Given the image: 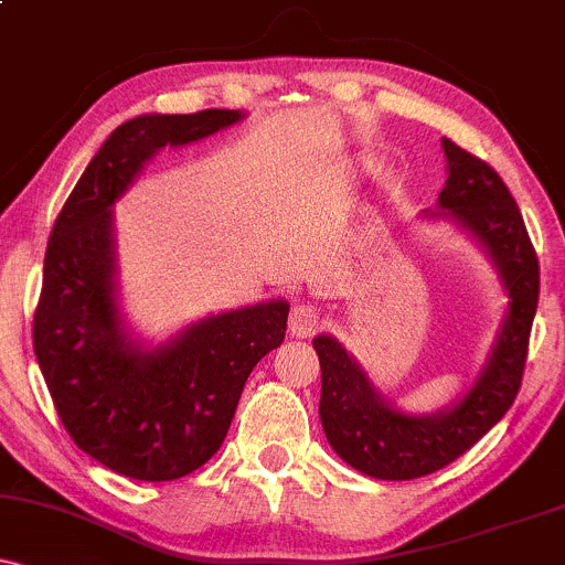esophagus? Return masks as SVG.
Here are the masks:
<instances>
[{
  "label": "esophagus",
  "instance_id": "34e87169",
  "mask_svg": "<svg viewBox=\"0 0 565 565\" xmlns=\"http://www.w3.org/2000/svg\"><path fill=\"white\" fill-rule=\"evenodd\" d=\"M321 327V316L313 305L308 302H297L289 313V334L297 337V340H308L319 332Z\"/></svg>",
  "mask_w": 565,
  "mask_h": 565
}]
</instances>
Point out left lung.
Masks as SVG:
<instances>
[{"label":"left lung","instance_id":"left-lung-1","mask_svg":"<svg viewBox=\"0 0 565 565\" xmlns=\"http://www.w3.org/2000/svg\"><path fill=\"white\" fill-rule=\"evenodd\" d=\"M446 157L444 191L427 220L457 225L486 252L504 295L502 327L470 391L433 414L401 412L369 380L366 369L332 334L313 340L321 361V425L337 457L380 481L430 476L478 444L521 391L529 334L540 300V263L515 199L486 161L440 140Z\"/></svg>","mask_w":565,"mask_h":565}]
</instances>
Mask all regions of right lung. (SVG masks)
Returning <instances> with one entry per match:
<instances>
[{
  "label": "right lung",
  "instance_id": "obj_1",
  "mask_svg": "<svg viewBox=\"0 0 565 565\" xmlns=\"http://www.w3.org/2000/svg\"><path fill=\"white\" fill-rule=\"evenodd\" d=\"M244 111L142 114L108 135L44 255L34 353L57 417L84 454L135 481H174L223 446L244 382L287 332V300L206 316L148 348L129 332L116 281L114 204L164 146L238 125Z\"/></svg>",
  "mask_w": 565,
  "mask_h": 565
}]
</instances>
